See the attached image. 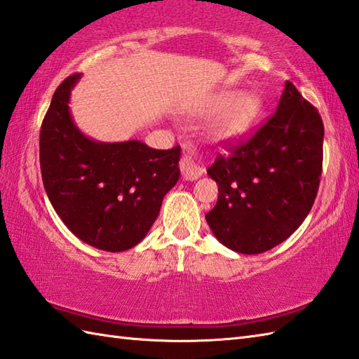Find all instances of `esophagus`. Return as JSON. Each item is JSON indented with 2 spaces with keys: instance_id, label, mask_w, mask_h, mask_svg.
<instances>
[{
  "instance_id": "34e87169",
  "label": "esophagus",
  "mask_w": 359,
  "mask_h": 359,
  "mask_svg": "<svg viewBox=\"0 0 359 359\" xmlns=\"http://www.w3.org/2000/svg\"><path fill=\"white\" fill-rule=\"evenodd\" d=\"M182 149H184V155H182L181 163H180L182 178L186 181H195L201 177L204 169L198 164L196 156H195V149L190 142H184V144H182Z\"/></svg>"
}]
</instances>
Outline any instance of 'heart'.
<instances>
[{"instance_id":"b5f03b06","label":"heart","mask_w":359,"mask_h":359,"mask_svg":"<svg viewBox=\"0 0 359 359\" xmlns=\"http://www.w3.org/2000/svg\"><path fill=\"white\" fill-rule=\"evenodd\" d=\"M262 112V101L253 92H224L205 106V115H217L210 126L212 137L219 142H235L252 130Z\"/></svg>"}]
</instances>
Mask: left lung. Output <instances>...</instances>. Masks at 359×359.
I'll use <instances>...</instances> for the list:
<instances>
[{"mask_svg":"<svg viewBox=\"0 0 359 359\" xmlns=\"http://www.w3.org/2000/svg\"><path fill=\"white\" fill-rule=\"evenodd\" d=\"M324 124L290 81L276 112L247 141L207 169L218 201L205 215L227 249L257 255L297 230L315 203L323 170Z\"/></svg>","mask_w":359,"mask_h":359,"instance_id":"8db88e82","label":"left lung"}]
</instances>
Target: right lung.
<instances>
[{
  "instance_id": "add662e5",
  "label": "right lung",
  "mask_w": 359,
  "mask_h": 359,
  "mask_svg": "<svg viewBox=\"0 0 359 359\" xmlns=\"http://www.w3.org/2000/svg\"><path fill=\"white\" fill-rule=\"evenodd\" d=\"M81 74L55 90L39 132V164L49 201L83 243L124 252L144 240L165 194L180 180L181 147L156 150L138 140L101 142L78 129L70 92Z\"/></svg>"
}]
</instances>
